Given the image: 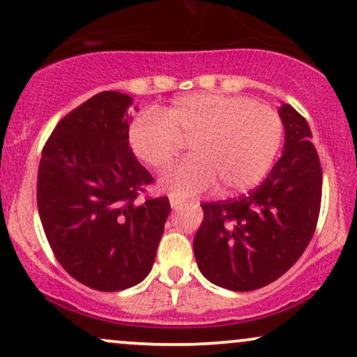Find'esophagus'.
Here are the masks:
<instances>
[{"label": "esophagus", "instance_id": "1", "mask_svg": "<svg viewBox=\"0 0 357 357\" xmlns=\"http://www.w3.org/2000/svg\"><path fill=\"white\" fill-rule=\"evenodd\" d=\"M183 204H185V200H183V199H177V197H170V205H172V208H174V211H177L180 205H183Z\"/></svg>", "mask_w": 357, "mask_h": 357}]
</instances>
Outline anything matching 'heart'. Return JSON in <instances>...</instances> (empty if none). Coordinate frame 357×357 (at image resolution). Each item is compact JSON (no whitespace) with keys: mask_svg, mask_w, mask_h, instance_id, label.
Wrapping results in <instances>:
<instances>
[{"mask_svg":"<svg viewBox=\"0 0 357 357\" xmlns=\"http://www.w3.org/2000/svg\"><path fill=\"white\" fill-rule=\"evenodd\" d=\"M282 138V120L269 105L241 95L190 93L163 112L138 113L128 142L138 160L153 170L174 162L182 140L194 157L160 177L172 197H192L219 183L222 194L257 185L271 169Z\"/></svg>","mask_w":357,"mask_h":357,"instance_id":"heart-1","label":"heart"}]
</instances>
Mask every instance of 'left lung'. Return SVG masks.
Listing matches in <instances>:
<instances>
[{
	"label": "left lung",
	"instance_id": "1",
	"mask_svg": "<svg viewBox=\"0 0 357 357\" xmlns=\"http://www.w3.org/2000/svg\"><path fill=\"white\" fill-rule=\"evenodd\" d=\"M282 157L266 180L238 199L202 204L194 237L202 274L215 286L249 292L286 274L303 255L321 211L322 169L311 128L291 105L279 108Z\"/></svg>",
	"mask_w": 357,
	"mask_h": 357
}]
</instances>
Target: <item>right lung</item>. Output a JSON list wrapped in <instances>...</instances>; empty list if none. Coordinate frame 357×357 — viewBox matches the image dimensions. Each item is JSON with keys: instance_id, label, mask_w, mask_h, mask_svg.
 Returning a JSON list of instances; mask_svg holds the SVG:
<instances>
[{"instance_id": "obj_1", "label": "right lung", "mask_w": 357, "mask_h": 357, "mask_svg": "<svg viewBox=\"0 0 357 357\" xmlns=\"http://www.w3.org/2000/svg\"><path fill=\"white\" fill-rule=\"evenodd\" d=\"M132 96L102 91L58 121L41 153L36 202L54 257L73 279L123 291L152 269L170 212L130 149ZM137 110V108H135Z\"/></svg>"}]
</instances>
